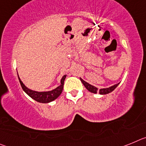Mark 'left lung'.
Instances as JSON below:
<instances>
[{
  "label": "left lung",
  "instance_id": "8db88e82",
  "mask_svg": "<svg viewBox=\"0 0 146 146\" xmlns=\"http://www.w3.org/2000/svg\"><path fill=\"white\" fill-rule=\"evenodd\" d=\"M80 79L81 82H82V84L84 85L85 87H86V88H87L88 90L90 91V92L94 93V94H96V93H99L100 94H109V93H110V92H112L113 91H114L115 88L118 86V84H119V83H118V84L114 85V86H111V87H110V88H102V89H99H99H98L96 87H95V86H91V85H90L89 83L86 82V81L83 80L82 78H80Z\"/></svg>",
  "mask_w": 146,
  "mask_h": 146
}]
</instances>
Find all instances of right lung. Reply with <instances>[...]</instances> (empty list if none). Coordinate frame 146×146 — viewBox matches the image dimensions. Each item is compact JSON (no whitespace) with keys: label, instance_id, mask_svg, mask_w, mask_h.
<instances>
[{"label":"right lung","instance_id":"obj_1","mask_svg":"<svg viewBox=\"0 0 146 146\" xmlns=\"http://www.w3.org/2000/svg\"><path fill=\"white\" fill-rule=\"evenodd\" d=\"M66 75H64V77H62L61 80H60V86L57 87L55 89L52 90V91H46V92H38V91L30 90L25 85L23 84V82L21 81L19 76H18V78H19V81H20V83L21 85V87L23 88V91H25L30 97H31L32 99H33L34 100L38 102L48 103L50 102H52L55 99H57L60 95V94L63 91V88H64V80L66 79Z\"/></svg>","mask_w":146,"mask_h":146}]
</instances>
